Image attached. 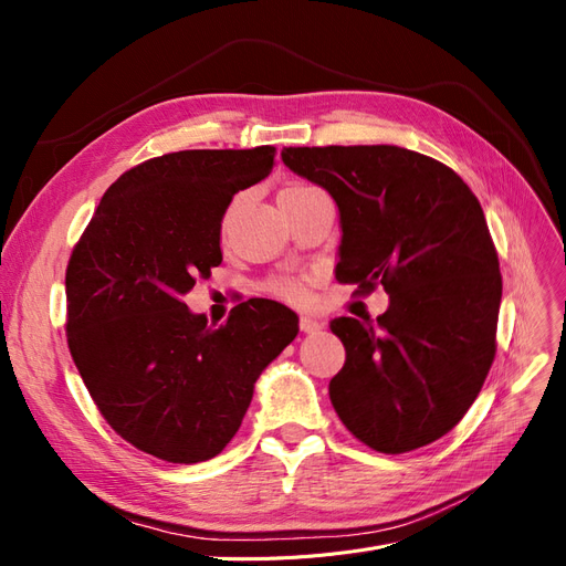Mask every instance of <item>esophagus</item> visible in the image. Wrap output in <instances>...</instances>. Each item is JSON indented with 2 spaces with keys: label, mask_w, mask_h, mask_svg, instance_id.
I'll return each instance as SVG.
<instances>
[{
  "label": "esophagus",
  "mask_w": 566,
  "mask_h": 566,
  "mask_svg": "<svg viewBox=\"0 0 566 566\" xmlns=\"http://www.w3.org/2000/svg\"><path fill=\"white\" fill-rule=\"evenodd\" d=\"M321 328H323V323H321L318 318L306 316V314L300 316V331H302V333H312V335H314V333H318Z\"/></svg>",
  "instance_id": "34e87169"
}]
</instances>
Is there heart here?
Instances as JSON below:
<instances>
[{
	"label": "heart",
	"instance_id": "heart-1",
	"mask_svg": "<svg viewBox=\"0 0 566 566\" xmlns=\"http://www.w3.org/2000/svg\"><path fill=\"white\" fill-rule=\"evenodd\" d=\"M304 186L310 184H293L287 188H304ZM264 290L273 297L300 304L306 300V276H302V273H279V276H271L264 283Z\"/></svg>",
	"mask_w": 566,
	"mask_h": 566
}]
</instances>
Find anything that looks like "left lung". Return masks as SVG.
Returning <instances> with one entry per match:
<instances>
[{"label": "left lung", "mask_w": 566, "mask_h": 566, "mask_svg": "<svg viewBox=\"0 0 566 566\" xmlns=\"http://www.w3.org/2000/svg\"><path fill=\"white\" fill-rule=\"evenodd\" d=\"M281 158L337 202L335 279L389 295L373 323L331 321L347 352L335 413L373 451L427 447L468 413L499 347L503 279L482 205L451 167L399 146H290Z\"/></svg>", "instance_id": "8db88e82"}]
</instances>
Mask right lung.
Segmentation results:
<instances>
[{
	"label": "right lung",
	"instance_id": "right-lung-1",
	"mask_svg": "<svg viewBox=\"0 0 566 566\" xmlns=\"http://www.w3.org/2000/svg\"><path fill=\"white\" fill-rule=\"evenodd\" d=\"M276 148L179 150L127 169L101 198L65 269L67 349L98 413L167 462L227 449L260 373L297 335L271 300L208 325L181 302L221 264L231 198L269 177Z\"/></svg>",
	"mask_w": 566,
	"mask_h": 566
}]
</instances>
